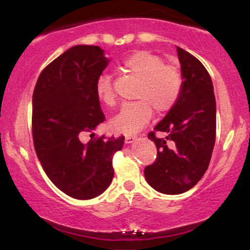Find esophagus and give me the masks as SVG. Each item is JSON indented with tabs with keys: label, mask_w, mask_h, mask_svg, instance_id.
Wrapping results in <instances>:
<instances>
[{
	"label": "esophagus",
	"mask_w": 250,
	"mask_h": 250,
	"mask_svg": "<svg viewBox=\"0 0 250 250\" xmlns=\"http://www.w3.org/2000/svg\"><path fill=\"white\" fill-rule=\"evenodd\" d=\"M136 139H137V136H127L125 139V144H131V143H134Z\"/></svg>",
	"instance_id": "34e87169"
}]
</instances>
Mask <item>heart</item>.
I'll list each match as a JSON object with an SVG mask.
<instances>
[{"label":"heart","mask_w":250,"mask_h":250,"mask_svg":"<svg viewBox=\"0 0 250 250\" xmlns=\"http://www.w3.org/2000/svg\"><path fill=\"white\" fill-rule=\"evenodd\" d=\"M125 71L139 80L135 98L137 102L125 104L111 120L109 125L118 134L134 135L147 125L153 110L166 114L177 103L183 88V79L174 66L166 65L159 56L148 51H138L123 61ZM96 95L105 105L115 103L111 78L102 75L96 83Z\"/></svg>","instance_id":"1"}]
</instances>
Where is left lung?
Segmentation results:
<instances>
[{"label": "left lung", "mask_w": 250, "mask_h": 250, "mask_svg": "<svg viewBox=\"0 0 250 250\" xmlns=\"http://www.w3.org/2000/svg\"><path fill=\"white\" fill-rule=\"evenodd\" d=\"M183 88L177 103L154 127L166 138H148L158 149L144 170L146 181L164 194L191 189L207 170L216 137V101L210 75L194 56L177 46Z\"/></svg>", "instance_id": "obj_1"}]
</instances>
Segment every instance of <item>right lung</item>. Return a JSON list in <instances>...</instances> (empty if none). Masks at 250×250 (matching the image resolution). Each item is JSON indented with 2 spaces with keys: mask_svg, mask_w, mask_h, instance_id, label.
Returning <instances> with one entry per match:
<instances>
[{
  "mask_svg": "<svg viewBox=\"0 0 250 250\" xmlns=\"http://www.w3.org/2000/svg\"><path fill=\"white\" fill-rule=\"evenodd\" d=\"M111 59L97 45H74L50 62L33 92V142L43 170L69 197L88 200L111 184L113 154L125 138L95 137L104 121L96 83ZM85 133L94 137L83 142Z\"/></svg>",
  "mask_w": 250,
  "mask_h": 250,
  "instance_id": "obj_1",
  "label": "right lung"
}]
</instances>
